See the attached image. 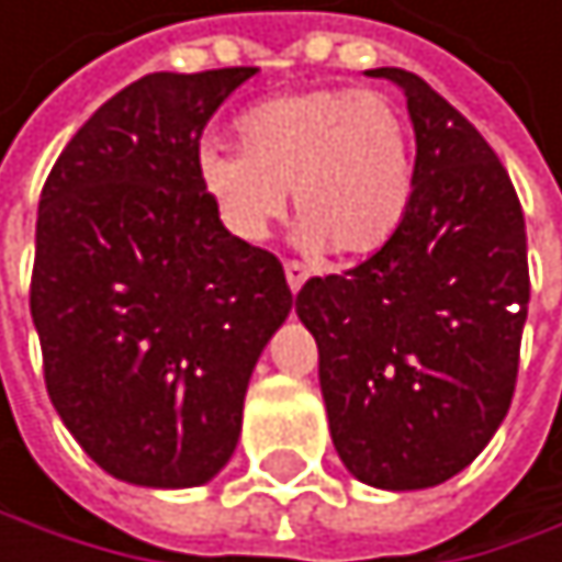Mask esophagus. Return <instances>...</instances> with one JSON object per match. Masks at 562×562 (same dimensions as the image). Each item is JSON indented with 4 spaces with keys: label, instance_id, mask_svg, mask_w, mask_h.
Segmentation results:
<instances>
[{
    "label": "esophagus",
    "instance_id": "34e87169",
    "mask_svg": "<svg viewBox=\"0 0 562 562\" xmlns=\"http://www.w3.org/2000/svg\"><path fill=\"white\" fill-rule=\"evenodd\" d=\"M306 266L303 262H286V283H290V290L293 293H300L303 290V283H306Z\"/></svg>",
    "mask_w": 562,
    "mask_h": 562
}]
</instances>
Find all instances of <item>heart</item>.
Instances as JSON below:
<instances>
[{
    "instance_id": "heart-1",
    "label": "heart",
    "mask_w": 562,
    "mask_h": 562,
    "mask_svg": "<svg viewBox=\"0 0 562 562\" xmlns=\"http://www.w3.org/2000/svg\"><path fill=\"white\" fill-rule=\"evenodd\" d=\"M199 182L243 243L269 236L290 192L306 249L363 259L406 220L416 182L413 130L386 92L296 89L236 119V153H199Z\"/></svg>"
}]
</instances>
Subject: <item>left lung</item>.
<instances>
[{"mask_svg": "<svg viewBox=\"0 0 562 562\" xmlns=\"http://www.w3.org/2000/svg\"><path fill=\"white\" fill-rule=\"evenodd\" d=\"M393 79L416 133V182L396 236L346 272L313 276L296 313L319 349V390L346 470L380 490H426L503 423L530 306L516 189L436 89Z\"/></svg>", "mask_w": 562, "mask_h": 562, "instance_id": "obj_1", "label": "left lung"}]
</instances>
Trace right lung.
Masks as SVG:
<instances>
[{
	"label": "right lung",
	"mask_w": 562,
	"mask_h": 562,
	"mask_svg": "<svg viewBox=\"0 0 562 562\" xmlns=\"http://www.w3.org/2000/svg\"><path fill=\"white\" fill-rule=\"evenodd\" d=\"M252 72L136 79L38 199L29 310L49 400L136 486H199L229 463L252 367L293 306L283 262L236 239L199 182V136Z\"/></svg>",
	"instance_id": "1"
}]
</instances>
